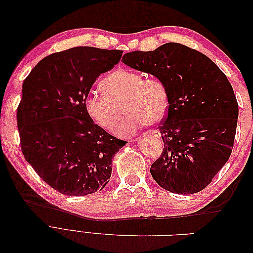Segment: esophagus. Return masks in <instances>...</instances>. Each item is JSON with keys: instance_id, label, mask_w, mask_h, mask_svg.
I'll use <instances>...</instances> for the list:
<instances>
[{"instance_id": "1", "label": "esophagus", "mask_w": 253, "mask_h": 253, "mask_svg": "<svg viewBox=\"0 0 253 253\" xmlns=\"http://www.w3.org/2000/svg\"><path fill=\"white\" fill-rule=\"evenodd\" d=\"M152 134L154 135L155 137H157V138H160V133H159V131H157V129H153Z\"/></svg>"}]
</instances>
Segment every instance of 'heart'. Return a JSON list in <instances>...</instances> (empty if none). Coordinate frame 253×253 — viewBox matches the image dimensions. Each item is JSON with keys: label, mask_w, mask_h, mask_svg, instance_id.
I'll use <instances>...</instances> for the list:
<instances>
[{"label": "heart", "mask_w": 253, "mask_h": 253, "mask_svg": "<svg viewBox=\"0 0 253 253\" xmlns=\"http://www.w3.org/2000/svg\"><path fill=\"white\" fill-rule=\"evenodd\" d=\"M103 91H93L85 108L96 124L108 132H115L125 112V121L118 129L120 136H132L148 122H162L169 110V90L163 79L155 76L143 78L139 73L117 70L102 81Z\"/></svg>", "instance_id": "1"}]
</instances>
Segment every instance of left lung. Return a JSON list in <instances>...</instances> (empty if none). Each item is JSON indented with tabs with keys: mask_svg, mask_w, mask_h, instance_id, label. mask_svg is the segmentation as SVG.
<instances>
[{
	"mask_svg": "<svg viewBox=\"0 0 253 253\" xmlns=\"http://www.w3.org/2000/svg\"><path fill=\"white\" fill-rule=\"evenodd\" d=\"M122 62L163 79L169 90V110L158 126L165 147L152 177L172 193L200 192L233 149L239 104L231 83L210 58L180 43L127 52Z\"/></svg>",
	"mask_w": 253,
	"mask_h": 253,
	"instance_id": "1",
	"label": "left lung"
}]
</instances>
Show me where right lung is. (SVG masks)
Returning <instances> with one entry per match:
<instances>
[{
	"label": "right lung",
	"instance_id": "add662e5",
	"mask_svg": "<svg viewBox=\"0 0 253 253\" xmlns=\"http://www.w3.org/2000/svg\"><path fill=\"white\" fill-rule=\"evenodd\" d=\"M122 50L78 46L51 53L23 82L17 124L26 162L52 189L83 196L110 181L112 158L126 143L94 124L85 100Z\"/></svg>",
	"mask_w": 253,
	"mask_h": 253
}]
</instances>
